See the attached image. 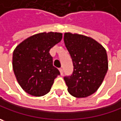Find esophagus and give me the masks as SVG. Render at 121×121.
<instances>
[{
  "mask_svg": "<svg viewBox=\"0 0 121 121\" xmlns=\"http://www.w3.org/2000/svg\"><path fill=\"white\" fill-rule=\"evenodd\" d=\"M59 70H60V74H61V76H62V75L64 74V72H63V69H62V68H60Z\"/></svg>",
  "mask_w": 121,
  "mask_h": 121,
  "instance_id": "obj_1",
  "label": "esophagus"
}]
</instances>
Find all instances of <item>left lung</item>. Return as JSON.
<instances>
[{
    "mask_svg": "<svg viewBox=\"0 0 121 121\" xmlns=\"http://www.w3.org/2000/svg\"><path fill=\"white\" fill-rule=\"evenodd\" d=\"M64 43L72 60L74 71L64 81L70 94L87 97L102 85L108 69L107 53L95 40L82 34H64Z\"/></svg>",
    "mask_w": 121,
    "mask_h": 121,
    "instance_id": "8db88e82",
    "label": "left lung"
}]
</instances>
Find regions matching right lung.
<instances>
[{"label": "right lung", "mask_w": 121, "mask_h": 121, "mask_svg": "<svg viewBox=\"0 0 121 121\" xmlns=\"http://www.w3.org/2000/svg\"><path fill=\"white\" fill-rule=\"evenodd\" d=\"M62 39L60 32H41L20 43L13 53V69L24 91L40 97L50 91L55 78L60 74L53 66L50 49Z\"/></svg>", "instance_id": "add662e5"}]
</instances>
